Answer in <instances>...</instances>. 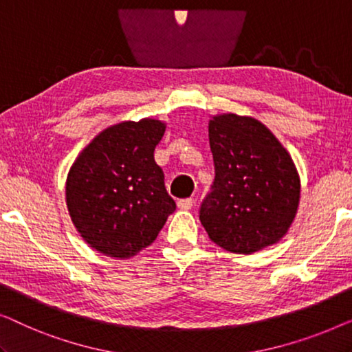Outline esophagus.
Wrapping results in <instances>:
<instances>
[{
	"instance_id": "esophagus-1",
	"label": "esophagus",
	"mask_w": 352,
	"mask_h": 352,
	"mask_svg": "<svg viewBox=\"0 0 352 352\" xmlns=\"http://www.w3.org/2000/svg\"><path fill=\"white\" fill-rule=\"evenodd\" d=\"M192 205H194V200H192V199L177 200V208H181V210H190Z\"/></svg>"
}]
</instances>
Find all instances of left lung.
I'll return each mask as SVG.
<instances>
[{"label":"left lung","instance_id":"obj_1","mask_svg":"<svg viewBox=\"0 0 352 352\" xmlns=\"http://www.w3.org/2000/svg\"><path fill=\"white\" fill-rule=\"evenodd\" d=\"M208 138L216 176L200 206L208 237L239 254L277 243L300 205V175L290 153L253 117L214 115Z\"/></svg>","mask_w":352,"mask_h":352}]
</instances>
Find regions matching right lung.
<instances>
[{
    "instance_id": "right-lung-1",
    "label": "right lung",
    "mask_w": 352,
    "mask_h": 352,
    "mask_svg": "<svg viewBox=\"0 0 352 352\" xmlns=\"http://www.w3.org/2000/svg\"><path fill=\"white\" fill-rule=\"evenodd\" d=\"M166 124L122 122L100 131L76 157L65 201L81 239L105 256L128 259L157 239L176 210L153 151Z\"/></svg>"
}]
</instances>
